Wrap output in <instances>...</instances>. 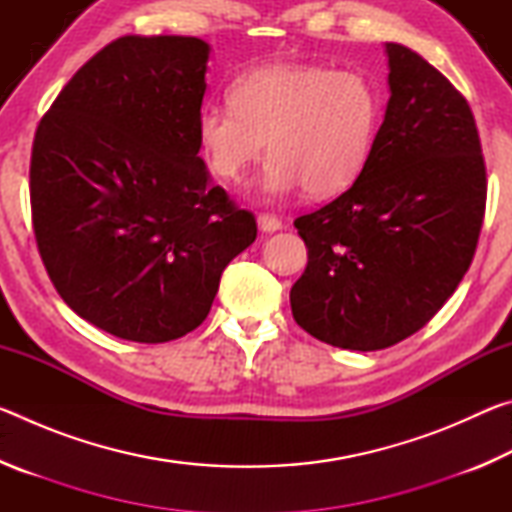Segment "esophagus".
<instances>
[{
    "label": "esophagus",
    "instance_id": "1",
    "mask_svg": "<svg viewBox=\"0 0 512 512\" xmlns=\"http://www.w3.org/2000/svg\"><path fill=\"white\" fill-rule=\"evenodd\" d=\"M257 223L264 232H275V230L282 228V219H280V216H275V214H259Z\"/></svg>",
    "mask_w": 512,
    "mask_h": 512
}]
</instances>
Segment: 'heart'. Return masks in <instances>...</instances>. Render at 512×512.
Masks as SVG:
<instances>
[{
  "label": "heart",
  "instance_id": "b5f03b06",
  "mask_svg": "<svg viewBox=\"0 0 512 512\" xmlns=\"http://www.w3.org/2000/svg\"><path fill=\"white\" fill-rule=\"evenodd\" d=\"M230 103L205 106L198 137L216 176L241 185L266 164L262 192L287 196L305 187L325 198L348 189L375 146L384 92L368 74L327 65L275 63L239 74Z\"/></svg>",
  "mask_w": 512,
  "mask_h": 512
}]
</instances>
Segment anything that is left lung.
Masks as SVG:
<instances>
[{
    "label": "left lung",
    "instance_id": "obj_1",
    "mask_svg": "<svg viewBox=\"0 0 512 512\" xmlns=\"http://www.w3.org/2000/svg\"><path fill=\"white\" fill-rule=\"evenodd\" d=\"M391 99L354 185L293 225L307 268L296 323L343 350H384L438 314L472 264L485 160L467 99L409 47L388 42Z\"/></svg>",
    "mask_w": 512,
    "mask_h": 512
}]
</instances>
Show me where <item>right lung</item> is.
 I'll list each match as a JSON object with an SVG mask.
<instances>
[{"label":"right lung","instance_id":"add662e5","mask_svg":"<svg viewBox=\"0 0 512 512\" xmlns=\"http://www.w3.org/2000/svg\"><path fill=\"white\" fill-rule=\"evenodd\" d=\"M210 47L192 36L112 40L72 76L33 137L38 253L58 296L135 343L180 339L210 314L255 214L198 158Z\"/></svg>","mask_w":512,"mask_h":512}]
</instances>
